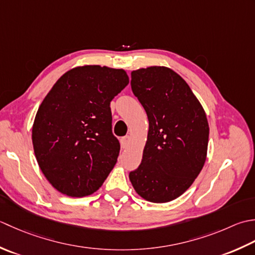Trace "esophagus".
<instances>
[{
  "mask_svg": "<svg viewBox=\"0 0 255 255\" xmlns=\"http://www.w3.org/2000/svg\"><path fill=\"white\" fill-rule=\"evenodd\" d=\"M129 144V136H124L121 138V146L122 148H127Z\"/></svg>",
  "mask_w": 255,
  "mask_h": 255,
  "instance_id": "obj_1",
  "label": "esophagus"
}]
</instances>
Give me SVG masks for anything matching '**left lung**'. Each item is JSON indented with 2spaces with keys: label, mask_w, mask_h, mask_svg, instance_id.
I'll return each instance as SVG.
<instances>
[{
  "label": "left lung",
  "mask_w": 255,
  "mask_h": 255,
  "mask_svg": "<svg viewBox=\"0 0 255 255\" xmlns=\"http://www.w3.org/2000/svg\"><path fill=\"white\" fill-rule=\"evenodd\" d=\"M131 77L149 128L141 165L128 177L145 200L168 202L183 195L204 167L209 138L206 113L186 81L167 67L141 68Z\"/></svg>",
  "instance_id": "left-lung-1"
}]
</instances>
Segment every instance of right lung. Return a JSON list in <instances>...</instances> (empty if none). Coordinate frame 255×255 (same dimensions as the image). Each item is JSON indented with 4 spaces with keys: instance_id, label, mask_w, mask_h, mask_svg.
Masks as SVG:
<instances>
[{
    "instance_id": "1",
    "label": "right lung",
    "mask_w": 255,
    "mask_h": 255,
    "mask_svg": "<svg viewBox=\"0 0 255 255\" xmlns=\"http://www.w3.org/2000/svg\"><path fill=\"white\" fill-rule=\"evenodd\" d=\"M128 85L126 70L89 65L57 80L36 113L32 139L40 170L70 197L91 195L116 165L110 102Z\"/></svg>"
}]
</instances>
